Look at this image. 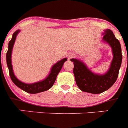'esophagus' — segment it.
Wrapping results in <instances>:
<instances>
[{"label":"esophagus","mask_w":128,"mask_h":128,"mask_svg":"<svg viewBox=\"0 0 128 128\" xmlns=\"http://www.w3.org/2000/svg\"><path fill=\"white\" fill-rule=\"evenodd\" d=\"M75 56H75V54H74V53L71 52V53H70L68 55V60H70V59L73 58H74Z\"/></svg>","instance_id":"34e87169"}]
</instances>
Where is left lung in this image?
<instances>
[{
	"label": "left lung",
	"instance_id": "1",
	"mask_svg": "<svg viewBox=\"0 0 128 128\" xmlns=\"http://www.w3.org/2000/svg\"><path fill=\"white\" fill-rule=\"evenodd\" d=\"M103 40L112 48L114 59L110 69L104 75H98L91 72L84 63L76 59H71L74 62L73 69L75 80L81 90L91 94H100L108 90L117 80L122 63L121 47L119 41L115 38L114 32L107 29L104 33Z\"/></svg>",
	"mask_w": 128,
	"mask_h": 128
}]
</instances>
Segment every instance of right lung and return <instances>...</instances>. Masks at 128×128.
I'll return each instance as SVG.
<instances>
[{
  "label": "right lung",
  "mask_w": 128,
  "mask_h": 128,
  "mask_svg": "<svg viewBox=\"0 0 128 128\" xmlns=\"http://www.w3.org/2000/svg\"><path fill=\"white\" fill-rule=\"evenodd\" d=\"M19 31H20L19 30H16L15 32L13 34L12 38H11V40L9 42L8 50L6 54L7 65H8V67L9 68V73H10V78H11V80L14 82V84L15 85H16L20 88H21L24 91L26 92H28V93L37 94L42 92L46 91V90L50 89L53 86L54 82L56 81L58 74H59V72H60L61 69H62L63 63L67 60V59H63L62 60L60 61L58 63H56L55 65H54V66L52 67L50 74L44 81H40V82H35V83H33V84H26V83L21 82L14 76L11 60V52H12L13 45H14V43L15 42L16 35L18 33Z\"/></svg>",
  "instance_id": "1"
}]
</instances>
